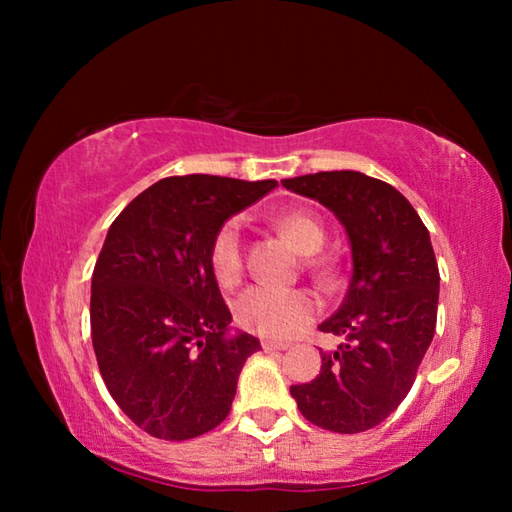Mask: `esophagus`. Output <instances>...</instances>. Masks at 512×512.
<instances>
[{
	"mask_svg": "<svg viewBox=\"0 0 512 512\" xmlns=\"http://www.w3.org/2000/svg\"><path fill=\"white\" fill-rule=\"evenodd\" d=\"M289 343H277V341H262V350L264 352H282L287 350Z\"/></svg>",
	"mask_w": 512,
	"mask_h": 512,
	"instance_id": "esophagus-1",
	"label": "esophagus"
}]
</instances>
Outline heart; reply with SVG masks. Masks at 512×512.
<instances>
[{"instance_id":"obj_1","label":"heart","mask_w":512,"mask_h":512,"mask_svg":"<svg viewBox=\"0 0 512 512\" xmlns=\"http://www.w3.org/2000/svg\"><path fill=\"white\" fill-rule=\"evenodd\" d=\"M275 228L296 246L302 255H316L325 246V228L314 214L287 212L275 219ZM210 262L216 280L225 287L235 284L244 273V235L237 219L225 221L214 235ZM316 273L323 282L332 280V268L316 262ZM237 323L257 336L284 341L298 334L318 316L320 300L307 289H273L257 284L241 293L237 300Z\"/></svg>"}]
</instances>
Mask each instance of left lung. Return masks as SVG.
Listing matches in <instances>:
<instances>
[{"mask_svg":"<svg viewBox=\"0 0 512 512\" xmlns=\"http://www.w3.org/2000/svg\"><path fill=\"white\" fill-rule=\"evenodd\" d=\"M282 185L334 212L352 248L343 305L318 325L343 343L320 352V375L291 395L316 427L372 429L411 391L436 332L440 273L429 230L393 185L366 173L318 171Z\"/></svg>","mask_w":512,"mask_h":512,"instance_id":"1","label":"left lung"}]
</instances>
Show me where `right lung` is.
I'll use <instances>...</instances> for the list:
<instances>
[{
	"instance_id": "add662e5",
	"label": "right lung",
	"mask_w": 512,
	"mask_h": 512,
	"mask_svg": "<svg viewBox=\"0 0 512 512\" xmlns=\"http://www.w3.org/2000/svg\"><path fill=\"white\" fill-rule=\"evenodd\" d=\"M275 187L162 178L110 225L92 273V345L112 400L155 438L187 440L221 424L241 368L262 350L255 336L228 334L210 248L232 214Z\"/></svg>"
}]
</instances>
